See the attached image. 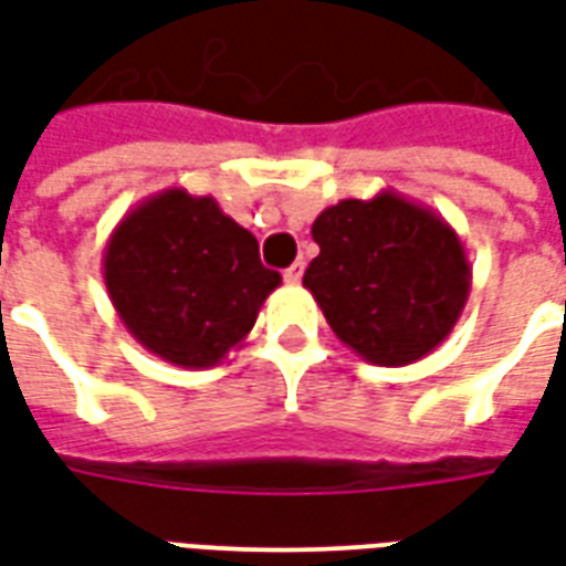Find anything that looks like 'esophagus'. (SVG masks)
<instances>
[{"label":"esophagus","instance_id":"34e87169","mask_svg":"<svg viewBox=\"0 0 566 566\" xmlns=\"http://www.w3.org/2000/svg\"><path fill=\"white\" fill-rule=\"evenodd\" d=\"M300 279H303V260H296L294 266H287V270H284V282L287 284H296Z\"/></svg>","mask_w":566,"mask_h":566}]
</instances>
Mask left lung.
<instances>
[{"instance_id":"1","label":"left lung","mask_w":566,"mask_h":566,"mask_svg":"<svg viewBox=\"0 0 566 566\" xmlns=\"http://www.w3.org/2000/svg\"><path fill=\"white\" fill-rule=\"evenodd\" d=\"M312 239L321 251L303 284L355 355L406 367L454 331L473 272L442 214L381 190L321 211Z\"/></svg>"}]
</instances>
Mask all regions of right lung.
Masks as SVG:
<instances>
[{
    "label": "right lung",
    "instance_id": "obj_1",
    "mask_svg": "<svg viewBox=\"0 0 566 566\" xmlns=\"http://www.w3.org/2000/svg\"><path fill=\"white\" fill-rule=\"evenodd\" d=\"M103 275L112 306L150 355L185 369L218 367L258 321L282 275L211 197L154 193L108 235Z\"/></svg>",
    "mask_w": 566,
    "mask_h": 566
}]
</instances>
